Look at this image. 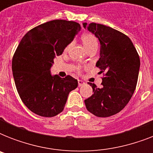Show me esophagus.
I'll return each instance as SVG.
<instances>
[{"label":"esophagus","instance_id":"esophagus-1","mask_svg":"<svg viewBox=\"0 0 153 153\" xmlns=\"http://www.w3.org/2000/svg\"><path fill=\"white\" fill-rule=\"evenodd\" d=\"M78 84H79V86H83L85 82L83 81H82V80H78Z\"/></svg>","mask_w":153,"mask_h":153}]
</instances>
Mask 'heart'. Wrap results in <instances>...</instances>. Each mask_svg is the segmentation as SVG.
Returning <instances> with one entry per match:
<instances>
[{
  "mask_svg": "<svg viewBox=\"0 0 153 153\" xmlns=\"http://www.w3.org/2000/svg\"><path fill=\"white\" fill-rule=\"evenodd\" d=\"M81 38H82V43H83L84 47L86 48V51H88L89 49L98 47V39L96 38V36H94V35L91 34V33H84V34L82 36ZM71 45H72V43L67 44V46L65 47V51H68ZM75 69H76V71L78 72L80 71V67H79V66L75 67Z\"/></svg>",
  "mask_w": 153,
  "mask_h": 153,
  "instance_id": "obj_1",
  "label": "heart"
}]
</instances>
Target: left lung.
<instances>
[{
  "label": "left lung",
  "instance_id": "left-lung-1",
  "mask_svg": "<svg viewBox=\"0 0 153 153\" xmlns=\"http://www.w3.org/2000/svg\"><path fill=\"white\" fill-rule=\"evenodd\" d=\"M87 28L100 41V58L96 67L103 77L100 88L89 82L94 94L84 102L90 113L107 117L122 110L132 98L137 83L140 57L131 39L122 32L95 23Z\"/></svg>",
  "mask_w": 153,
  "mask_h": 153
}]
</instances>
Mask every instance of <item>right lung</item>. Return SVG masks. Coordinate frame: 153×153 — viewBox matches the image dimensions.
I'll return each instance as SVG.
<instances>
[{"label": "right lung", "instance_id": "add662e5", "mask_svg": "<svg viewBox=\"0 0 153 153\" xmlns=\"http://www.w3.org/2000/svg\"><path fill=\"white\" fill-rule=\"evenodd\" d=\"M80 29L79 23L54 20L31 29L20 40L12 61L13 78L20 98L34 114L56 116L64 109L70 92L77 88V79L51 76L50 68Z\"/></svg>", "mask_w": 153, "mask_h": 153}]
</instances>
